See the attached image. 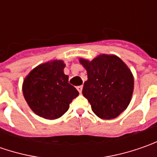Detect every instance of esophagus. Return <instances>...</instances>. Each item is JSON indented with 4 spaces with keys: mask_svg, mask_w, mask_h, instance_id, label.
I'll return each mask as SVG.
<instances>
[{
    "mask_svg": "<svg viewBox=\"0 0 157 157\" xmlns=\"http://www.w3.org/2000/svg\"><path fill=\"white\" fill-rule=\"evenodd\" d=\"M77 89H78V91L79 92V94H81L82 89H83V86H78V87H77Z\"/></svg>",
    "mask_w": 157,
    "mask_h": 157,
    "instance_id": "esophagus-1",
    "label": "esophagus"
}]
</instances>
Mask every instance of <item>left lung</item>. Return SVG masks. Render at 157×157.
Returning a JSON list of instances; mask_svg holds the SVG:
<instances>
[{
	"label": "left lung",
	"instance_id": "obj_1",
	"mask_svg": "<svg viewBox=\"0 0 157 157\" xmlns=\"http://www.w3.org/2000/svg\"><path fill=\"white\" fill-rule=\"evenodd\" d=\"M87 72L82 94L94 113L104 120L114 119L128 106L134 92V76L115 55L101 54L93 60L79 58Z\"/></svg>",
	"mask_w": 157,
	"mask_h": 157
}]
</instances>
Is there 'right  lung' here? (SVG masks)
<instances>
[{
    "instance_id": "right-lung-1",
    "label": "right lung",
    "mask_w": 157,
    "mask_h": 157,
    "mask_svg": "<svg viewBox=\"0 0 157 157\" xmlns=\"http://www.w3.org/2000/svg\"><path fill=\"white\" fill-rule=\"evenodd\" d=\"M65 63L52 60L35 67L24 78L22 94L30 109L38 116L56 120L63 115L79 93L64 74Z\"/></svg>"
}]
</instances>
